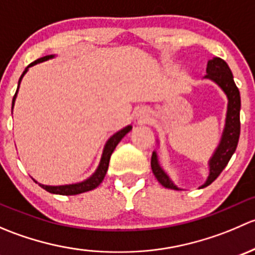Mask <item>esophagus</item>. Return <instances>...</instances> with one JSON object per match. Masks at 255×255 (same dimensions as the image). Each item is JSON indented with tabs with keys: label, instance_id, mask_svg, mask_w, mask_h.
<instances>
[{
	"label": "esophagus",
	"instance_id": "esophagus-1",
	"mask_svg": "<svg viewBox=\"0 0 255 255\" xmlns=\"http://www.w3.org/2000/svg\"><path fill=\"white\" fill-rule=\"evenodd\" d=\"M135 117H137L138 122L139 123H145L146 121L149 120V117H150V112L146 109H140L138 110L137 113H135Z\"/></svg>",
	"mask_w": 255,
	"mask_h": 255
}]
</instances>
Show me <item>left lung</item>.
<instances>
[{
	"label": "left lung",
	"instance_id": "1",
	"mask_svg": "<svg viewBox=\"0 0 255 255\" xmlns=\"http://www.w3.org/2000/svg\"><path fill=\"white\" fill-rule=\"evenodd\" d=\"M206 75L205 79L211 80L215 84H217L221 87L223 92L226 94L228 100L227 104V113H226V122L225 128H223L222 135H221V140L218 143L217 148L213 151L212 156L208 160V168H210V173H208L207 180L205 181L204 185L200 186V189L208 186L212 184L218 175L222 173L223 169L228 164L230 159L232 158L233 153L237 149V144L239 140V133H241V121H239V112H241V95H239L238 87L236 86L235 80H233L232 71H231L230 66L227 65L225 60L221 58H213L207 61L206 68ZM151 170L155 175L156 180L163 185L166 189L171 190H181L176 186L170 179V176L164 171L159 164L158 154L156 151H153L151 155Z\"/></svg>",
	"mask_w": 255,
	"mask_h": 255
}]
</instances>
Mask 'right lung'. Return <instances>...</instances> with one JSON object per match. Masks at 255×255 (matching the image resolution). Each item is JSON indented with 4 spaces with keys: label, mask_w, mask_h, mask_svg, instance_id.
Masks as SVG:
<instances>
[{
    "label": "right lung",
    "mask_w": 255,
    "mask_h": 255,
    "mask_svg": "<svg viewBox=\"0 0 255 255\" xmlns=\"http://www.w3.org/2000/svg\"><path fill=\"white\" fill-rule=\"evenodd\" d=\"M54 56L55 55H45V56H43V58L37 59V60L33 61V63H30L29 65L24 69V71H23V74L20 75L19 80H18L17 91H16V94H14L13 100H12V110H13L14 102H16L20 81H22L23 76L27 74L28 69H29L30 66L37 65L38 63H43V61H47V60H49V59H53ZM130 130H132V126L129 125V126H127V127L122 128V129L118 130L117 133H115V134L110 137V139L107 140L106 144H105V146H104V151H102L101 160H100V164H99V166H97L96 171H95L91 176L87 177L86 180H84V181L76 182V184L58 185V186H53V185L39 184L37 180H34V179L33 180H34L37 184H39L40 187H43L44 190H47V191L50 192V194H55V195H68L69 196V195H79V194H82V192H86V191H90V190L96 189V187L101 184L102 180L105 179V175H106V173H107V169H109L110 158H111L113 150H115V148L117 146V144L122 140V138L125 137L128 132H130Z\"/></svg>",
    "instance_id": "add662e5"
}]
</instances>
